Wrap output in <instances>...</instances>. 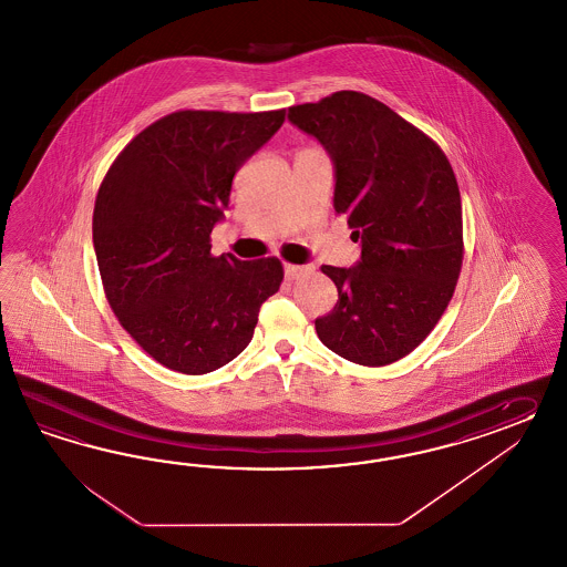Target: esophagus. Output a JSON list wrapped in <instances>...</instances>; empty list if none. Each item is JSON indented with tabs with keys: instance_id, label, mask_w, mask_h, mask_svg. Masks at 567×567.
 I'll return each mask as SVG.
<instances>
[{
	"instance_id": "1",
	"label": "esophagus",
	"mask_w": 567,
	"mask_h": 567,
	"mask_svg": "<svg viewBox=\"0 0 567 567\" xmlns=\"http://www.w3.org/2000/svg\"><path fill=\"white\" fill-rule=\"evenodd\" d=\"M309 272V268L307 266H295V264H285V276L289 278V280H297V278H301V276Z\"/></svg>"
}]
</instances>
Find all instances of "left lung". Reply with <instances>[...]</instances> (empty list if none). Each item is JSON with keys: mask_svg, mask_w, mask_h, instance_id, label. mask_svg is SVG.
<instances>
[{"mask_svg": "<svg viewBox=\"0 0 567 567\" xmlns=\"http://www.w3.org/2000/svg\"><path fill=\"white\" fill-rule=\"evenodd\" d=\"M289 122L330 154L334 210L361 260L322 266L334 309L316 320L330 351L380 368L414 351L444 316L462 268V204L444 151L369 94L340 91L289 107Z\"/></svg>", "mask_w": 567, "mask_h": 567, "instance_id": "1", "label": "left lung"}]
</instances>
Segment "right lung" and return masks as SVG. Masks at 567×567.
<instances>
[{
	"instance_id": "1",
	"label": "right lung",
	"mask_w": 567,
	"mask_h": 567,
	"mask_svg": "<svg viewBox=\"0 0 567 567\" xmlns=\"http://www.w3.org/2000/svg\"><path fill=\"white\" fill-rule=\"evenodd\" d=\"M285 115L175 111L142 130L99 187L92 241L109 306L165 368L202 375L227 365L280 289L278 258H216L210 233L235 173Z\"/></svg>"
}]
</instances>
